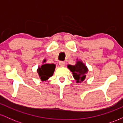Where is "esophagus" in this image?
<instances>
[{"instance_id": "1", "label": "esophagus", "mask_w": 123, "mask_h": 123, "mask_svg": "<svg viewBox=\"0 0 123 123\" xmlns=\"http://www.w3.org/2000/svg\"><path fill=\"white\" fill-rule=\"evenodd\" d=\"M65 62L63 61H60V62H59V65H60V66H61V67H63V66H65Z\"/></svg>"}]
</instances>
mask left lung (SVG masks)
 Wrapping results in <instances>:
<instances>
[{
	"mask_svg": "<svg viewBox=\"0 0 123 123\" xmlns=\"http://www.w3.org/2000/svg\"><path fill=\"white\" fill-rule=\"evenodd\" d=\"M68 68L72 72L73 76L76 83H81L85 80L86 73L88 72L87 67L81 61H77L75 65H68Z\"/></svg>",
	"mask_w": 123,
	"mask_h": 123,
	"instance_id": "1",
	"label": "left lung"
}]
</instances>
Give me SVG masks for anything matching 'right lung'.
Here are the masks:
<instances>
[{
    "label": "right lung",
    "mask_w": 123,
    "mask_h": 123,
    "mask_svg": "<svg viewBox=\"0 0 123 123\" xmlns=\"http://www.w3.org/2000/svg\"><path fill=\"white\" fill-rule=\"evenodd\" d=\"M44 61L43 62H44ZM55 68V65L54 63H46L38 68L37 71L42 81H46L53 76Z\"/></svg>",
    "instance_id": "1"
}]
</instances>
